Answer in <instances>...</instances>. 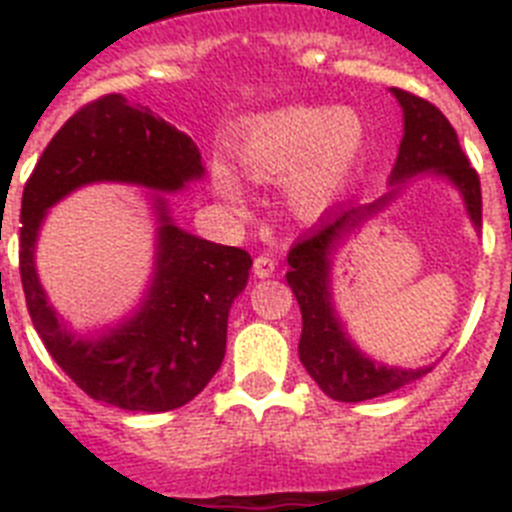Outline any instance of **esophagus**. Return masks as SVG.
Instances as JSON below:
<instances>
[{"label": "esophagus", "instance_id": "obj_1", "mask_svg": "<svg viewBox=\"0 0 512 512\" xmlns=\"http://www.w3.org/2000/svg\"><path fill=\"white\" fill-rule=\"evenodd\" d=\"M274 271H277V261L269 259V256H259V259L253 261V274H256L259 279L271 277Z\"/></svg>", "mask_w": 512, "mask_h": 512}]
</instances>
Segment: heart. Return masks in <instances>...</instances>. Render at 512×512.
Wrapping results in <instances>:
<instances>
[{"label": "heart", "mask_w": 512, "mask_h": 512, "mask_svg": "<svg viewBox=\"0 0 512 512\" xmlns=\"http://www.w3.org/2000/svg\"><path fill=\"white\" fill-rule=\"evenodd\" d=\"M233 153L253 182H282L284 200L300 220L315 223L341 210L366 169L369 135L351 107L292 104L238 122ZM212 184L233 210H246L238 171L212 161Z\"/></svg>", "instance_id": "b5f03b06"}]
</instances>
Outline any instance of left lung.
I'll list each match as a JSON object with an SVG mask.
<instances>
[{"label":"left lung","instance_id":"obj_1","mask_svg":"<svg viewBox=\"0 0 512 512\" xmlns=\"http://www.w3.org/2000/svg\"><path fill=\"white\" fill-rule=\"evenodd\" d=\"M402 110V140L392 166L387 192L372 205L341 210L323 220L310 238L297 243L287 256V284L302 312L300 361L320 390L338 402H361L395 392L433 369L428 366H390L361 351L348 333L333 295L336 256L366 223L390 210L413 182L438 179L459 194L474 233L482 228V192L479 176L469 166L451 122L431 102L392 89Z\"/></svg>","mask_w":512,"mask_h":512}]
</instances>
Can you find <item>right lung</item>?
I'll list each match as a JSON object with an SVG mask.
<instances>
[{
	"mask_svg": "<svg viewBox=\"0 0 512 512\" xmlns=\"http://www.w3.org/2000/svg\"><path fill=\"white\" fill-rule=\"evenodd\" d=\"M205 179L192 138L151 110L107 94L53 135L22 192L20 277L40 341L89 397L122 410L166 413L200 395L225 359L228 315L246 289L251 256L179 228L166 194ZM89 183L148 188L154 271L133 316L76 331L50 305L34 269V246L53 204Z\"/></svg>",
	"mask_w": 512,
	"mask_h": 512,
	"instance_id": "obj_1",
	"label": "right lung"
}]
</instances>
